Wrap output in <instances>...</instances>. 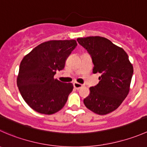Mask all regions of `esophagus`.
<instances>
[{
    "label": "esophagus",
    "instance_id": "obj_1",
    "mask_svg": "<svg viewBox=\"0 0 147 147\" xmlns=\"http://www.w3.org/2000/svg\"><path fill=\"white\" fill-rule=\"evenodd\" d=\"M73 86H74V87L76 89V90H79V89H80L81 87H82L84 85H83V84H80V83L74 82L73 83Z\"/></svg>",
    "mask_w": 147,
    "mask_h": 147
}]
</instances>
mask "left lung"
Returning a JSON list of instances; mask_svg holds the SVG:
<instances>
[{
	"label": "left lung",
	"instance_id": "1",
	"mask_svg": "<svg viewBox=\"0 0 147 147\" xmlns=\"http://www.w3.org/2000/svg\"><path fill=\"white\" fill-rule=\"evenodd\" d=\"M91 56L93 73H100V82L90 87V94L84 100L86 107L105 115L119 107L129 91L133 66L128 55L109 40L100 36L77 39Z\"/></svg>",
	"mask_w": 147,
	"mask_h": 147
}]
</instances>
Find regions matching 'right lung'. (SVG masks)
Listing matches in <instances>:
<instances>
[{
    "instance_id": "add662e5",
    "label": "right lung",
    "mask_w": 147,
    "mask_h": 147,
    "mask_svg": "<svg viewBox=\"0 0 147 147\" xmlns=\"http://www.w3.org/2000/svg\"><path fill=\"white\" fill-rule=\"evenodd\" d=\"M78 45L76 40H50L35 47L22 60L17 85L25 102L36 112L52 115L65 106L72 83L54 79Z\"/></svg>"
}]
</instances>
